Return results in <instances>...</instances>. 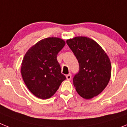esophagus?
Instances as JSON below:
<instances>
[{
	"label": "esophagus",
	"mask_w": 127,
	"mask_h": 127,
	"mask_svg": "<svg viewBox=\"0 0 127 127\" xmlns=\"http://www.w3.org/2000/svg\"><path fill=\"white\" fill-rule=\"evenodd\" d=\"M66 77H67V80H70V79H71V77H72V76H71V74H67V76H66Z\"/></svg>",
	"instance_id": "obj_1"
}]
</instances>
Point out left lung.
Here are the masks:
<instances>
[{
  "instance_id": "8db88e82",
  "label": "left lung",
  "mask_w": 127,
  "mask_h": 127,
  "mask_svg": "<svg viewBox=\"0 0 127 127\" xmlns=\"http://www.w3.org/2000/svg\"><path fill=\"white\" fill-rule=\"evenodd\" d=\"M67 44L79 63V71L73 77L77 92L86 99L97 96L111 77V65L107 54L95 41L86 37L69 39Z\"/></svg>"
}]
</instances>
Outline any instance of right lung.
<instances>
[{
    "label": "right lung",
    "mask_w": 127,
    "mask_h": 127,
    "mask_svg": "<svg viewBox=\"0 0 127 127\" xmlns=\"http://www.w3.org/2000/svg\"><path fill=\"white\" fill-rule=\"evenodd\" d=\"M65 44L60 38H46L39 41L25 54L22 76L28 89L35 97L50 98L66 79L57 60V55Z\"/></svg>",
    "instance_id": "1"
}]
</instances>
